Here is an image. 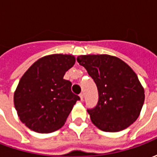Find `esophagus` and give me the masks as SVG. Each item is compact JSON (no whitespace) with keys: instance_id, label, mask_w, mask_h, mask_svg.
I'll use <instances>...</instances> for the list:
<instances>
[{"instance_id":"1","label":"esophagus","mask_w":157,"mask_h":157,"mask_svg":"<svg viewBox=\"0 0 157 157\" xmlns=\"http://www.w3.org/2000/svg\"><path fill=\"white\" fill-rule=\"evenodd\" d=\"M80 98H81V101H83V98H84V96H83V94H82V93H81V94H80Z\"/></svg>"}]
</instances>
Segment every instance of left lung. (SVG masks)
I'll list each match as a JSON object with an SVG mask.
<instances>
[{
    "label": "left lung",
    "instance_id": "obj_1",
    "mask_svg": "<svg viewBox=\"0 0 157 157\" xmlns=\"http://www.w3.org/2000/svg\"><path fill=\"white\" fill-rule=\"evenodd\" d=\"M98 90V102L88 109L92 124L106 132H118L138 118L145 101V90L131 67L116 56L80 55Z\"/></svg>",
    "mask_w": 157,
    "mask_h": 157
}]
</instances>
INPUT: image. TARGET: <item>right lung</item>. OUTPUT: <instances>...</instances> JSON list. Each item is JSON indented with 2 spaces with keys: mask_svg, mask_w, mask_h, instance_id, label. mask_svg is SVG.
<instances>
[{
  "mask_svg": "<svg viewBox=\"0 0 157 157\" xmlns=\"http://www.w3.org/2000/svg\"><path fill=\"white\" fill-rule=\"evenodd\" d=\"M75 63L74 55H46L21 77L13 99L17 115L28 128L37 133H50L65 124L80 100L71 92V82L64 79Z\"/></svg>",
  "mask_w": 157,
  "mask_h": 157,
  "instance_id": "1",
  "label": "right lung"
}]
</instances>
